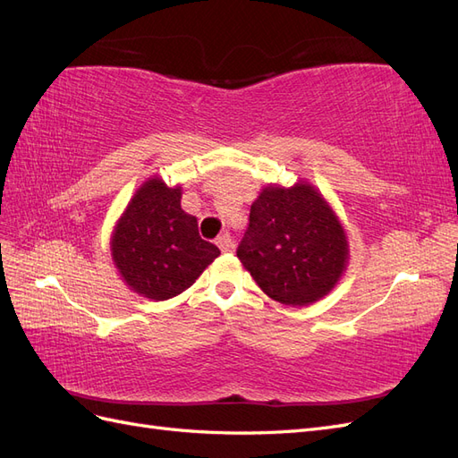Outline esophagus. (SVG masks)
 I'll list each match as a JSON object with an SVG mask.
<instances>
[{
    "instance_id": "34e87169",
    "label": "esophagus",
    "mask_w": 458,
    "mask_h": 458,
    "mask_svg": "<svg viewBox=\"0 0 458 458\" xmlns=\"http://www.w3.org/2000/svg\"><path fill=\"white\" fill-rule=\"evenodd\" d=\"M216 244L219 246V250H221V252H231V250H233V239L229 237L227 233L219 234V237L216 239Z\"/></svg>"
}]
</instances>
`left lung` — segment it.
I'll return each mask as SVG.
<instances>
[{"label": "left lung", "instance_id": "obj_1", "mask_svg": "<svg viewBox=\"0 0 458 458\" xmlns=\"http://www.w3.org/2000/svg\"><path fill=\"white\" fill-rule=\"evenodd\" d=\"M237 256L269 298L301 308L338 284L348 267L350 244L318 189L298 182L261 189Z\"/></svg>", "mask_w": 458, "mask_h": 458}]
</instances>
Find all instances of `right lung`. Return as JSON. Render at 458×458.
<instances>
[{
    "label": "right lung",
    "instance_id": "right-lung-1",
    "mask_svg": "<svg viewBox=\"0 0 458 458\" xmlns=\"http://www.w3.org/2000/svg\"><path fill=\"white\" fill-rule=\"evenodd\" d=\"M182 187L148 177L135 191L110 237V256L122 281L143 298L182 294L219 256L200 239L197 217L183 212Z\"/></svg>",
    "mask_w": 458,
    "mask_h": 458
}]
</instances>
